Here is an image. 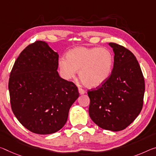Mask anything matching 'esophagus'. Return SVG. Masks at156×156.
Here are the masks:
<instances>
[{"instance_id": "34e87169", "label": "esophagus", "mask_w": 156, "mask_h": 156, "mask_svg": "<svg viewBox=\"0 0 156 156\" xmlns=\"http://www.w3.org/2000/svg\"><path fill=\"white\" fill-rule=\"evenodd\" d=\"M78 91H79V94H85L86 93V91L84 90H83L82 88H78Z\"/></svg>"}]
</instances>
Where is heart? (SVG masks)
Returning <instances> with one entry per match:
<instances>
[{
	"mask_svg": "<svg viewBox=\"0 0 156 156\" xmlns=\"http://www.w3.org/2000/svg\"><path fill=\"white\" fill-rule=\"evenodd\" d=\"M63 77L71 79L78 71L80 80L87 87H99L110 77L114 55L109 49L100 47L79 46L66 53V59L58 62Z\"/></svg>",
	"mask_w": 156,
	"mask_h": 156,
	"instance_id": "heart-1",
	"label": "heart"
}]
</instances>
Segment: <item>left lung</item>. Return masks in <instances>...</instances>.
I'll return each mask as SVG.
<instances>
[{"label":"left lung","instance_id":"8db88e82","mask_svg":"<svg viewBox=\"0 0 156 156\" xmlns=\"http://www.w3.org/2000/svg\"><path fill=\"white\" fill-rule=\"evenodd\" d=\"M115 53L110 77L96 90H89V114L98 126L120 131L134 121L142 109L144 78L131 51L109 43Z\"/></svg>","mask_w":156,"mask_h":156}]
</instances>
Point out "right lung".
<instances>
[{"label":"right lung","instance_id":"obj_1","mask_svg":"<svg viewBox=\"0 0 156 156\" xmlns=\"http://www.w3.org/2000/svg\"><path fill=\"white\" fill-rule=\"evenodd\" d=\"M58 58L46 42L36 41L20 53L9 76L13 113L25 128L37 134L60 130L79 96L75 84L59 76Z\"/></svg>","mask_w":156,"mask_h":156}]
</instances>
